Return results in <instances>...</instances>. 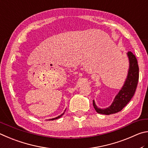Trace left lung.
Masks as SVG:
<instances>
[{"label":"left lung","mask_w":148,"mask_h":148,"mask_svg":"<svg viewBox=\"0 0 148 148\" xmlns=\"http://www.w3.org/2000/svg\"><path fill=\"white\" fill-rule=\"evenodd\" d=\"M127 55L129 59V66L127 75L122 88L116 95L112 104L107 108H99L95 104L94 100H93V106L97 113L109 115L120 112L133 97L138 81L139 68L136 56L133 53L129 51Z\"/></svg>","instance_id":"left-lung-1"}]
</instances>
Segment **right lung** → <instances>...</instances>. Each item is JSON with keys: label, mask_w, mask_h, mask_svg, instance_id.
I'll use <instances>...</instances> for the list:
<instances>
[{"label": "right lung", "mask_w": 148, "mask_h": 148, "mask_svg": "<svg viewBox=\"0 0 148 148\" xmlns=\"http://www.w3.org/2000/svg\"><path fill=\"white\" fill-rule=\"evenodd\" d=\"M65 111H66V110H65ZM64 111V112H65ZM64 114V113H62L61 115H60V116H57V117H56V118H52V119H50V120H56V119H58V118H60L61 116H62V115H63Z\"/></svg>", "instance_id": "1"}]
</instances>
